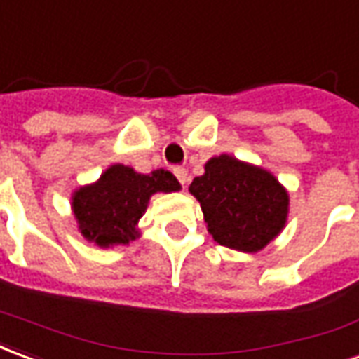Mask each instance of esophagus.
<instances>
[{
    "label": "esophagus",
    "mask_w": 359,
    "mask_h": 359,
    "mask_svg": "<svg viewBox=\"0 0 359 359\" xmlns=\"http://www.w3.org/2000/svg\"><path fill=\"white\" fill-rule=\"evenodd\" d=\"M174 174H175V177L180 180V184L185 187V184H187V170L182 166H177V168H174Z\"/></svg>",
    "instance_id": "1"
}]
</instances>
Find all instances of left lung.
Wrapping results in <instances>:
<instances>
[{
  "instance_id": "obj_1",
  "label": "left lung",
  "mask_w": 359,
  "mask_h": 359,
  "mask_svg": "<svg viewBox=\"0 0 359 359\" xmlns=\"http://www.w3.org/2000/svg\"><path fill=\"white\" fill-rule=\"evenodd\" d=\"M189 193L201 203L212 240L236 251L265 249L288 220L290 195L276 175L232 154L207 160Z\"/></svg>"
}]
</instances>
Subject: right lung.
<instances>
[{"label":"right lung","instance_id":"obj_1","mask_svg":"<svg viewBox=\"0 0 359 359\" xmlns=\"http://www.w3.org/2000/svg\"><path fill=\"white\" fill-rule=\"evenodd\" d=\"M180 189L175 175L162 168L139 174L131 166L111 164L96 182L73 191L71 210L86 241L98 248L127 245L141 236L139 220L152 195Z\"/></svg>","mask_w":359,"mask_h":359}]
</instances>
